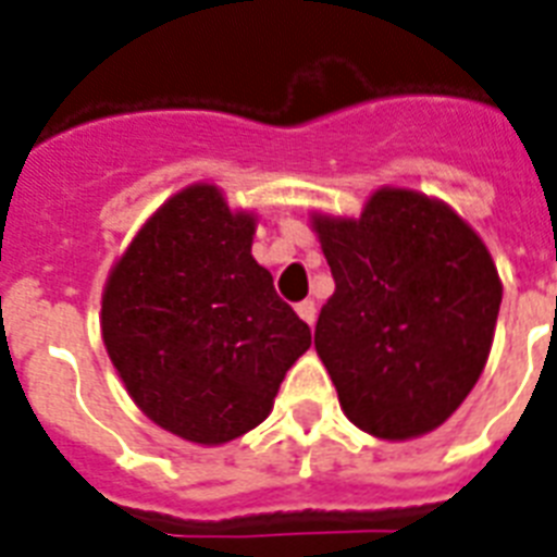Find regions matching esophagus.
Masks as SVG:
<instances>
[{
  "mask_svg": "<svg viewBox=\"0 0 557 557\" xmlns=\"http://www.w3.org/2000/svg\"><path fill=\"white\" fill-rule=\"evenodd\" d=\"M297 314H300V318L306 320L309 325H314V320H318V306H314V300L297 302Z\"/></svg>",
  "mask_w": 557,
  "mask_h": 557,
  "instance_id": "34e87169",
  "label": "esophagus"
}]
</instances>
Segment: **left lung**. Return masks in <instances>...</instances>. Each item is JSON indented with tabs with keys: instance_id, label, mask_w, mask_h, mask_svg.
<instances>
[{
	"instance_id": "obj_1",
	"label": "left lung",
	"mask_w": 557,
	"mask_h": 557,
	"mask_svg": "<svg viewBox=\"0 0 557 557\" xmlns=\"http://www.w3.org/2000/svg\"><path fill=\"white\" fill-rule=\"evenodd\" d=\"M314 228L334 277L314 346L346 418L383 441L426 435L490 357L504 294L490 251L451 208L400 188Z\"/></svg>"
}]
</instances>
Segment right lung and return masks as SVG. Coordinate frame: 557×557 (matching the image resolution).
I'll list each match as a JSON object with an SVG mask.
<instances>
[{
  "mask_svg": "<svg viewBox=\"0 0 557 557\" xmlns=\"http://www.w3.org/2000/svg\"><path fill=\"white\" fill-rule=\"evenodd\" d=\"M255 220L214 185L171 197L114 265L102 341L134 404L185 441H234L269 418L311 329L251 257Z\"/></svg>",
  "mask_w": 557,
  "mask_h": 557,
  "instance_id": "add662e5",
  "label": "right lung"
}]
</instances>
